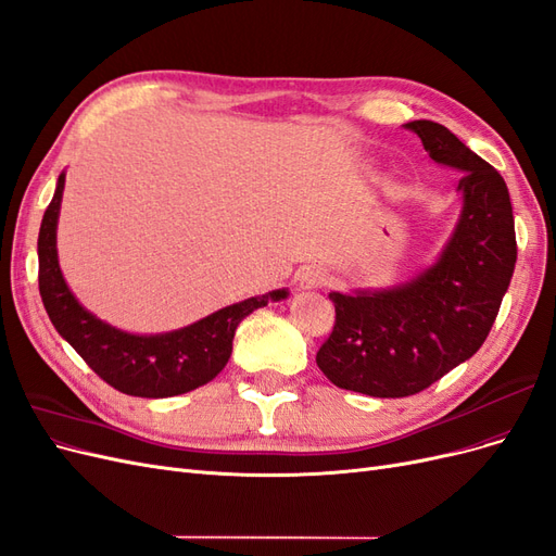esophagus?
Instances as JSON below:
<instances>
[{"instance_id": "esophagus-1", "label": "esophagus", "mask_w": 556, "mask_h": 556, "mask_svg": "<svg viewBox=\"0 0 556 556\" xmlns=\"http://www.w3.org/2000/svg\"><path fill=\"white\" fill-rule=\"evenodd\" d=\"M328 279V273L324 270V267L318 265H307L302 267V270L298 273V286L302 291H314V289H320V286L326 283Z\"/></svg>"}]
</instances>
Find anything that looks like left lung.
<instances>
[{"mask_svg":"<svg viewBox=\"0 0 556 556\" xmlns=\"http://www.w3.org/2000/svg\"><path fill=\"white\" fill-rule=\"evenodd\" d=\"M434 164L462 173V212L439 258L390 289L330 293L334 328L316 365L344 390L408 397L462 365L485 342L517 261L508 187L443 124H404Z\"/></svg>","mask_w":556,"mask_h":556,"instance_id":"1","label":"left lung"}]
</instances>
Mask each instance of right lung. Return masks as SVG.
Segmentation results:
<instances>
[{
	"mask_svg": "<svg viewBox=\"0 0 556 556\" xmlns=\"http://www.w3.org/2000/svg\"><path fill=\"white\" fill-rule=\"evenodd\" d=\"M64 180L66 173H60L55 195L39 230L41 300L55 330L105 383L124 395L175 397L210 383L228 363L240 320L267 302L289 298V289H277L228 304L187 328L159 334H134L113 328L83 307L60 270L58 219Z\"/></svg>",
	"mask_w": 556,
	"mask_h": 556,
	"instance_id": "obj_1",
	"label": "right lung"
}]
</instances>
